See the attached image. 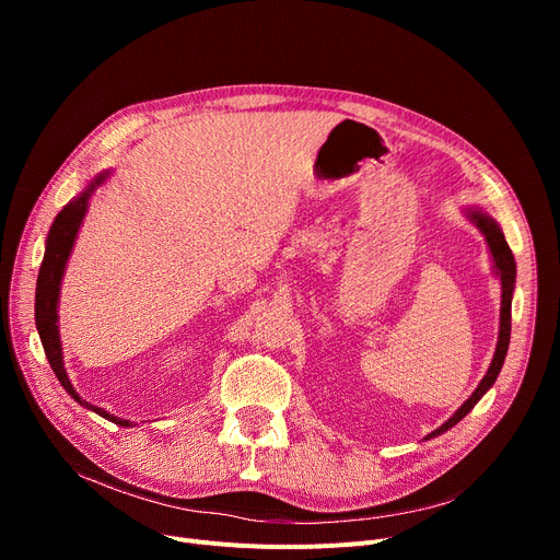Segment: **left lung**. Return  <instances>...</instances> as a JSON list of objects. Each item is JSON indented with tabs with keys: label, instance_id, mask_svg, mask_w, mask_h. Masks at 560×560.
<instances>
[{
	"label": "left lung",
	"instance_id": "1",
	"mask_svg": "<svg viewBox=\"0 0 560 560\" xmlns=\"http://www.w3.org/2000/svg\"><path fill=\"white\" fill-rule=\"evenodd\" d=\"M472 220L477 222V226L486 233V241H488V247L492 252V258H494V268L499 272V279H502V317H499V342H497V349H494V359L488 368V374L481 378L479 388L472 393V397H469L456 413L454 418H450L443 427L435 429L431 433L433 435H440L443 431L452 429L456 422H460L469 410L475 408V404L486 395V390L494 384V378L499 374V370H502L504 365V359H506V351H509V340H511V298H513V285H515V258H513V252L504 238L502 229L497 226V222L492 218H488L486 213L481 211H475L472 213Z\"/></svg>",
	"mask_w": 560,
	"mask_h": 560
}]
</instances>
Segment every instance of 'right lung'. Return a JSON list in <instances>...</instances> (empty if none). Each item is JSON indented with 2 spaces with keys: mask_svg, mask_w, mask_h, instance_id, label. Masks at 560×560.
<instances>
[{
  "mask_svg": "<svg viewBox=\"0 0 560 560\" xmlns=\"http://www.w3.org/2000/svg\"><path fill=\"white\" fill-rule=\"evenodd\" d=\"M104 176H97L100 184ZM95 184L91 186V190L95 188ZM91 190H85L81 197L72 199L70 203L63 206V211L56 215L49 235H47V247H45V258L40 262V272H38V283H36V327L45 347V357L56 374V378L61 381V386L83 406H88L91 410H97V413L115 424L120 427H129V420H120L108 416L106 410L95 408L88 401H81V397L74 393L70 378L63 370V359H61V342H58V325H56V304H58V290H61V279H63V268L68 262V256L72 252L77 231L81 226V220L85 215V206H88V197H91Z\"/></svg>",
  "mask_w": 560,
  "mask_h": 560,
  "instance_id": "obj_1",
  "label": "right lung"
}]
</instances>
